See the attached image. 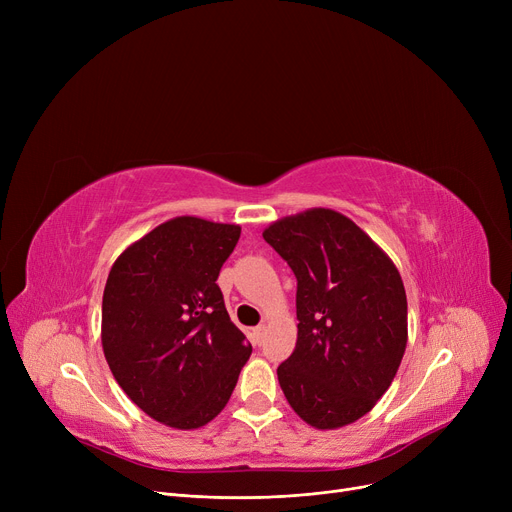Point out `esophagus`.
<instances>
[{
	"label": "esophagus",
	"mask_w": 512,
	"mask_h": 512,
	"mask_svg": "<svg viewBox=\"0 0 512 512\" xmlns=\"http://www.w3.org/2000/svg\"><path fill=\"white\" fill-rule=\"evenodd\" d=\"M263 338H265V326H257V328L253 330V340H255V344H263Z\"/></svg>",
	"instance_id": "34e87169"
}]
</instances>
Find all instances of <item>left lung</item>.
Masks as SVG:
<instances>
[{
	"label": "left lung",
	"mask_w": 512,
	"mask_h": 512,
	"mask_svg": "<svg viewBox=\"0 0 512 512\" xmlns=\"http://www.w3.org/2000/svg\"><path fill=\"white\" fill-rule=\"evenodd\" d=\"M297 276V346L278 367L292 411L315 429L367 415L407 348V294L392 259L346 215L313 207L263 230Z\"/></svg>",
	"instance_id": "obj_1"
}]
</instances>
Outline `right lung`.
<instances>
[{
    "label": "right lung",
    "instance_id": "obj_1",
    "mask_svg": "<svg viewBox=\"0 0 512 512\" xmlns=\"http://www.w3.org/2000/svg\"><path fill=\"white\" fill-rule=\"evenodd\" d=\"M240 226L180 215L114 261L101 305L107 365L151 419L197 429L218 417L251 357L215 284Z\"/></svg>",
    "mask_w": 512,
    "mask_h": 512
}]
</instances>
